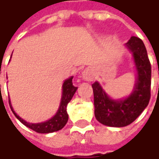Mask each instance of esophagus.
Wrapping results in <instances>:
<instances>
[{"mask_svg":"<svg viewBox=\"0 0 159 159\" xmlns=\"http://www.w3.org/2000/svg\"><path fill=\"white\" fill-rule=\"evenodd\" d=\"M83 78L85 81H92L93 80V73L91 71V69H86L83 72Z\"/></svg>","mask_w":159,"mask_h":159,"instance_id":"34e87169","label":"esophagus"}]
</instances>
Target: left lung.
<instances>
[{
  "label": "left lung",
  "instance_id": "obj_1",
  "mask_svg": "<svg viewBox=\"0 0 159 159\" xmlns=\"http://www.w3.org/2000/svg\"><path fill=\"white\" fill-rule=\"evenodd\" d=\"M133 53L137 79L132 93L125 99L113 100L107 96L100 84H92L95 117L109 127L121 128L131 124L148 106L151 98V65L142 39L131 37L126 44Z\"/></svg>",
  "mask_w": 159,
  "mask_h": 159
}]
</instances>
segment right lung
<instances>
[{
  "instance_id": "right-lung-1",
  "label": "right lung",
  "mask_w": 159,
  "mask_h": 159,
  "mask_svg": "<svg viewBox=\"0 0 159 159\" xmlns=\"http://www.w3.org/2000/svg\"><path fill=\"white\" fill-rule=\"evenodd\" d=\"M72 79H73V76H71L70 78L67 79L63 83L62 96H61L60 107L58 109L56 114L52 118H51L50 120H48L45 122H41V123H29V122L25 121V120H23L22 118H20L14 112L13 108L11 107L10 100L8 99L9 106H10V108L15 114V116L26 127H28L29 129H32L38 133L47 134V133H52V132H55V131L61 129L68 122V120H69V115L67 113V106L74 96L75 92L77 90V87H75L73 85Z\"/></svg>"
}]
</instances>
